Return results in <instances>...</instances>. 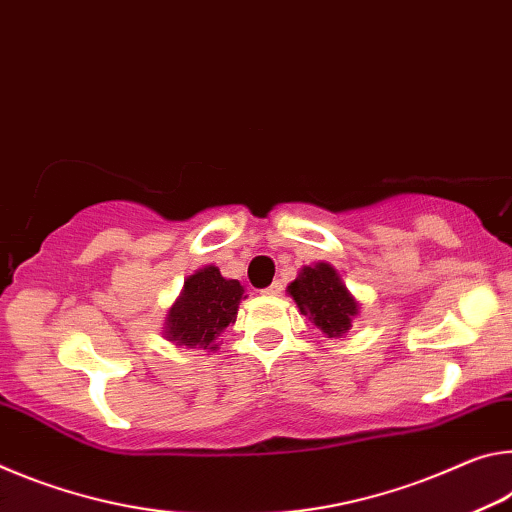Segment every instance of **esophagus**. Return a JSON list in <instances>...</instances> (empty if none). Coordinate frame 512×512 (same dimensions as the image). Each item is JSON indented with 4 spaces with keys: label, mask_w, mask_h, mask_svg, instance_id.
<instances>
[{
    "label": "esophagus",
    "mask_w": 512,
    "mask_h": 512,
    "mask_svg": "<svg viewBox=\"0 0 512 512\" xmlns=\"http://www.w3.org/2000/svg\"><path fill=\"white\" fill-rule=\"evenodd\" d=\"M281 290H283V286H281L279 281H276V283H272L270 288H265V290H263V295H265V297H279V295H281Z\"/></svg>",
    "instance_id": "34e87169"
}]
</instances>
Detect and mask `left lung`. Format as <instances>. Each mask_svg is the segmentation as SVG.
<instances>
[{
    "instance_id": "left-lung-1",
    "label": "left lung",
    "mask_w": 512,
    "mask_h": 512,
    "mask_svg": "<svg viewBox=\"0 0 512 512\" xmlns=\"http://www.w3.org/2000/svg\"><path fill=\"white\" fill-rule=\"evenodd\" d=\"M288 295L297 304L299 315L308 317L326 338H342L360 313L358 299L351 295L340 272L331 263L304 265L288 286Z\"/></svg>"
}]
</instances>
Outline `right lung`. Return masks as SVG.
Masks as SVG:
<instances>
[{"instance_id":"right-lung-1","label":"right lung","mask_w":512,"mask_h":512,"mask_svg":"<svg viewBox=\"0 0 512 512\" xmlns=\"http://www.w3.org/2000/svg\"><path fill=\"white\" fill-rule=\"evenodd\" d=\"M245 286L222 276L220 267L204 265L183 281L181 295L170 306L163 324V338L177 347L220 349V333L236 324Z\"/></svg>"}]
</instances>
